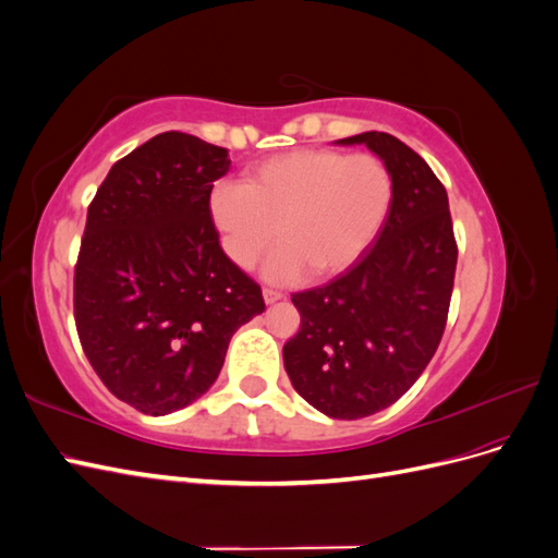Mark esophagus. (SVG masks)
I'll list each match as a JSON object with an SVG mask.
<instances>
[{
  "mask_svg": "<svg viewBox=\"0 0 558 558\" xmlns=\"http://www.w3.org/2000/svg\"><path fill=\"white\" fill-rule=\"evenodd\" d=\"M283 295L279 293V291H275V289H263V300L267 302V305H272V302H277V300H281Z\"/></svg>",
  "mask_w": 558,
  "mask_h": 558,
  "instance_id": "34e87169",
  "label": "esophagus"
}]
</instances>
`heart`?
I'll return each instance as SVG.
<instances>
[{
	"label": "heart",
	"mask_w": 558,
	"mask_h": 558,
	"mask_svg": "<svg viewBox=\"0 0 558 558\" xmlns=\"http://www.w3.org/2000/svg\"><path fill=\"white\" fill-rule=\"evenodd\" d=\"M384 160L335 148H298L248 167L244 181H218L209 216L228 260L251 269L279 238L265 277L289 283L307 272H342L375 240L391 209Z\"/></svg>",
	"instance_id": "obj_1"
}]
</instances>
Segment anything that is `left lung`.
<instances>
[{
  "mask_svg": "<svg viewBox=\"0 0 558 558\" xmlns=\"http://www.w3.org/2000/svg\"><path fill=\"white\" fill-rule=\"evenodd\" d=\"M365 144L393 179L375 242L340 277L293 293L300 330L283 344L295 391L330 418H363L393 404L421 377L442 340L456 258L449 199L428 162L386 132Z\"/></svg>",
  "mask_w": 558,
  "mask_h": 558,
  "instance_id": "1",
  "label": "left lung"
}]
</instances>
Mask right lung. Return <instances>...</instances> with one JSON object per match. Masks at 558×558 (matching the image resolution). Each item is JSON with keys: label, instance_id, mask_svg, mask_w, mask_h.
Returning <instances> with one entry per match:
<instances>
[{"label": "right lung", "instance_id": "right-lung-1", "mask_svg": "<svg viewBox=\"0 0 558 558\" xmlns=\"http://www.w3.org/2000/svg\"><path fill=\"white\" fill-rule=\"evenodd\" d=\"M228 148L162 132L118 160L88 207L74 272L83 351L109 391L150 416L207 393L230 337L263 314L209 216Z\"/></svg>", "mask_w": 558, "mask_h": 558}]
</instances>
